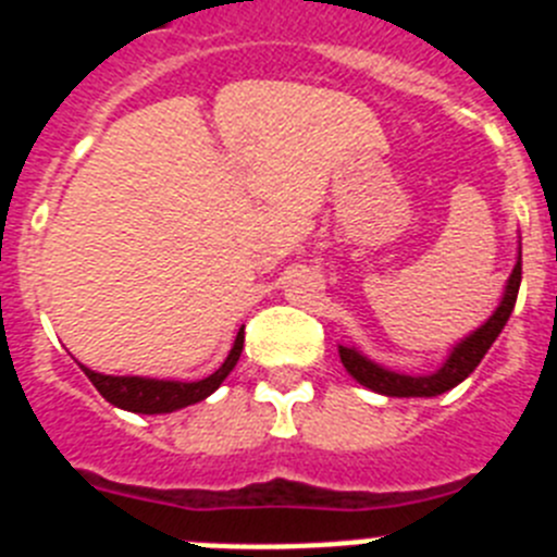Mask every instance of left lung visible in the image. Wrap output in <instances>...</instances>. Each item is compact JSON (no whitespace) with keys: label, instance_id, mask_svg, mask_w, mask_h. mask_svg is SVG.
Returning <instances> with one entry per match:
<instances>
[{"label":"left lung","instance_id":"obj_1","mask_svg":"<svg viewBox=\"0 0 557 557\" xmlns=\"http://www.w3.org/2000/svg\"><path fill=\"white\" fill-rule=\"evenodd\" d=\"M521 284V239H519V253H516L513 273L508 275V284H505V293H502L499 304H496L494 312L488 314V321L480 323L474 332H469L460 343L449 348L446 359L441 362V368H435L432 373H398L391 368L379 366L371 357L359 351L354 346H337L339 362L346 366V371L357 379L359 385H366L368 391L382 393V396L393 398H432L441 396V393L451 391L462 382V379L474 373V368L480 366L482 357L488 354V348L494 346V339L499 337L505 323H508L510 312L516 307V295H519Z\"/></svg>","mask_w":557,"mask_h":557}]
</instances>
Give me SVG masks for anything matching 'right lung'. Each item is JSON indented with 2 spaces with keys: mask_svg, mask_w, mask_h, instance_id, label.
<instances>
[{
  "mask_svg": "<svg viewBox=\"0 0 557 557\" xmlns=\"http://www.w3.org/2000/svg\"><path fill=\"white\" fill-rule=\"evenodd\" d=\"M245 343V329L236 332L234 346H231L228 357H225L223 366L214 373H209L206 379L198 382H178V379H152V376H111V373H97L91 368L81 366L83 373L88 376V382L100 391V396L106 401H111L113 407L127 412H141V416H161V412H175L184 410L189 405H198L203 398H209L211 393L223 385V379L234 371V366L239 362V354H243Z\"/></svg>",
  "mask_w": 557,
  "mask_h": 557,
  "instance_id": "add662e5",
  "label": "right lung"
}]
</instances>
